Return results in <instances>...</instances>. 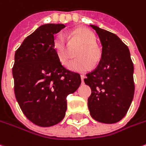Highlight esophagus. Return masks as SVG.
I'll use <instances>...</instances> for the list:
<instances>
[{
    "label": "esophagus",
    "mask_w": 146,
    "mask_h": 146,
    "mask_svg": "<svg viewBox=\"0 0 146 146\" xmlns=\"http://www.w3.org/2000/svg\"><path fill=\"white\" fill-rule=\"evenodd\" d=\"M84 78H85V76L84 75H81V79H82V82H83V81H84Z\"/></svg>",
    "instance_id": "obj_1"
}]
</instances>
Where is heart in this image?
<instances>
[{
	"instance_id": "heart-1",
	"label": "heart",
	"mask_w": 146,
	"mask_h": 146,
	"mask_svg": "<svg viewBox=\"0 0 146 146\" xmlns=\"http://www.w3.org/2000/svg\"><path fill=\"white\" fill-rule=\"evenodd\" d=\"M73 34L82 43V46L76 53L78 58L70 63L69 68L79 73L87 72L92 68V64H96L100 60V50L96 44V37L91 30L86 28L75 29ZM53 47L61 64L67 65L70 60V54L65 36L62 33L55 36Z\"/></svg>"
}]
</instances>
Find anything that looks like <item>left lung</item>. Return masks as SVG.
Wrapping results in <instances>:
<instances>
[{
  "mask_svg": "<svg viewBox=\"0 0 146 146\" xmlns=\"http://www.w3.org/2000/svg\"><path fill=\"white\" fill-rule=\"evenodd\" d=\"M102 45L97 68L86 74L84 82L92 89L88 109L95 120L115 123L126 115L134 96V67L128 47L117 35L96 25Z\"/></svg>",
  "mask_w": 146,
  "mask_h": 146,
  "instance_id": "obj_1",
  "label": "left lung"
}]
</instances>
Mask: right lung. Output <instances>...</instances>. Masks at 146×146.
Returning <instances> with one entry per match:
<instances>
[{
    "label": "right lung",
    "instance_id": "obj_1",
    "mask_svg": "<svg viewBox=\"0 0 146 146\" xmlns=\"http://www.w3.org/2000/svg\"><path fill=\"white\" fill-rule=\"evenodd\" d=\"M64 28L62 23L41 25L24 39L15 54L16 100L28 119L40 127L62 121L67 96L81 84L79 74L62 65L53 47L54 34Z\"/></svg>",
    "mask_w": 146,
    "mask_h": 146
}]
</instances>
